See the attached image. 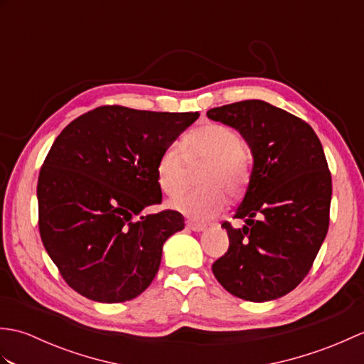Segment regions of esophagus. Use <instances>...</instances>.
<instances>
[{"mask_svg":"<svg viewBox=\"0 0 364 364\" xmlns=\"http://www.w3.org/2000/svg\"><path fill=\"white\" fill-rule=\"evenodd\" d=\"M205 223H200V222H194V220H188L186 222V228L192 230V231H203L205 230Z\"/></svg>","mask_w":364,"mask_h":364,"instance_id":"34e87169","label":"esophagus"}]
</instances>
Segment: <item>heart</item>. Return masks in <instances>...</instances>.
I'll list each match as a JSON object with an SVG mask.
<instances>
[{"instance_id": "1", "label": "heart", "mask_w": 364, "mask_h": 364, "mask_svg": "<svg viewBox=\"0 0 364 364\" xmlns=\"http://www.w3.org/2000/svg\"><path fill=\"white\" fill-rule=\"evenodd\" d=\"M200 166V189L173 198L168 206L186 218L205 220L222 213L225 194L239 197L245 191L252 176V154L235 128L203 123L183 137L181 150L168 145L161 151L154 168L158 188L168 197L178 196L186 186L189 168Z\"/></svg>"}]
</instances>
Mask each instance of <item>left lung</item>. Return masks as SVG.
I'll use <instances>...</instances> for the list:
<instances>
[{
	"label": "left lung",
	"mask_w": 364,
	"mask_h": 364,
	"mask_svg": "<svg viewBox=\"0 0 364 364\" xmlns=\"http://www.w3.org/2000/svg\"><path fill=\"white\" fill-rule=\"evenodd\" d=\"M215 122L237 129L253 154L245 197L223 222L230 247L213 264L233 296L267 301L300 284L327 236L331 175L319 137L305 120L261 100L213 107Z\"/></svg>",
	"instance_id": "left-lung-1"
}]
</instances>
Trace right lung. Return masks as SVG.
Returning <instances> with one entry per match:
<instances>
[{"instance_id":"add662e5","label":"right lung","mask_w":364,"mask_h":364,"mask_svg":"<svg viewBox=\"0 0 364 364\" xmlns=\"http://www.w3.org/2000/svg\"><path fill=\"white\" fill-rule=\"evenodd\" d=\"M198 115L100 106L56 137L38 173V231L81 296L119 304L153 282L162 245L184 228V218L141 213L162 200L154 173L161 151Z\"/></svg>"}]
</instances>
